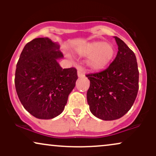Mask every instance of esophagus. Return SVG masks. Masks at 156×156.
<instances>
[{"instance_id":"1","label":"esophagus","mask_w":156,"mask_h":156,"mask_svg":"<svg viewBox=\"0 0 156 156\" xmlns=\"http://www.w3.org/2000/svg\"><path fill=\"white\" fill-rule=\"evenodd\" d=\"M84 76H85V75H84L83 71H82L81 69H78V78H83Z\"/></svg>"}]
</instances>
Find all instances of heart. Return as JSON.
I'll return each mask as SVG.
<instances>
[{"mask_svg": "<svg viewBox=\"0 0 156 156\" xmlns=\"http://www.w3.org/2000/svg\"><path fill=\"white\" fill-rule=\"evenodd\" d=\"M77 53L88 57L87 64L92 71H101L110 64L114 56L115 48L112 43L103 41H93L79 45Z\"/></svg>", "mask_w": 156, "mask_h": 156, "instance_id": "heart-1", "label": "heart"}]
</instances>
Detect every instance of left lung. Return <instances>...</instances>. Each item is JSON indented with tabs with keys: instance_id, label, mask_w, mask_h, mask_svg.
I'll use <instances>...</instances> for the list:
<instances>
[{
	"instance_id": "obj_1",
	"label": "left lung",
	"mask_w": 156,
	"mask_h": 156,
	"mask_svg": "<svg viewBox=\"0 0 156 156\" xmlns=\"http://www.w3.org/2000/svg\"><path fill=\"white\" fill-rule=\"evenodd\" d=\"M115 59L105 70L87 75L89 110L96 117L110 121L121 118L133 105L139 89V70L134 53L122 39Z\"/></svg>"
}]
</instances>
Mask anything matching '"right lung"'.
<instances>
[{
    "mask_svg": "<svg viewBox=\"0 0 156 156\" xmlns=\"http://www.w3.org/2000/svg\"><path fill=\"white\" fill-rule=\"evenodd\" d=\"M58 42L37 38L27 43L17 62L15 88L25 109L41 119H53L64 111L78 79L76 68L63 69Z\"/></svg>",
    "mask_w": 156,
    "mask_h": 156,
    "instance_id": "1",
    "label": "right lung"
}]
</instances>
